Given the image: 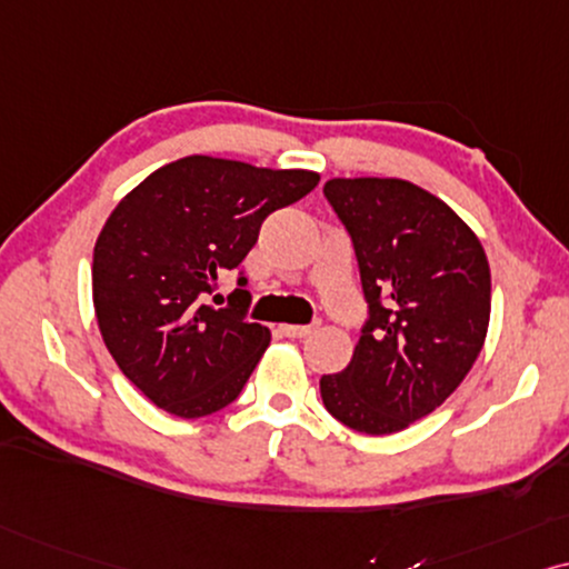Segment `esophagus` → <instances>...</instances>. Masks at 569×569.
<instances>
[{
	"label": "esophagus",
	"instance_id": "esophagus-1",
	"mask_svg": "<svg viewBox=\"0 0 569 569\" xmlns=\"http://www.w3.org/2000/svg\"><path fill=\"white\" fill-rule=\"evenodd\" d=\"M317 330V325H280V332L286 338H307Z\"/></svg>",
	"mask_w": 569,
	"mask_h": 569
}]
</instances>
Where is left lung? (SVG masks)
Returning <instances> with one entry per match:
<instances>
[{
	"label": "left lung",
	"mask_w": 569,
	"mask_h": 569,
	"mask_svg": "<svg viewBox=\"0 0 569 569\" xmlns=\"http://www.w3.org/2000/svg\"><path fill=\"white\" fill-rule=\"evenodd\" d=\"M351 233L369 320L322 403L348 429L392 435L448 400L479 359L491 312L481 241L450 206L406 179H330Z\"/></svg>",
	"instance_id": "obj_1"
}]
</instances>
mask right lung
<instances>
[{
    "label": "right lung",
    "mask_w": 569,
    "mask_h": 569,
    "mask_svg": "<svg viewBox=\"0 0 569 569\" xmlns=\"http://www.w3.org/2000/svg\"><path fill=\"white\" fill-rule=\"evenodd\" d=\"M320 173L187 156L113 208L93 249V307L103 343L134 388L179 419L239 398L270 343L247 320V278L231 307L206 305L237 270L272 210L312 192Z\"/></svg>",
    "instance_id": "right-lung-1"
}]
</instances>
